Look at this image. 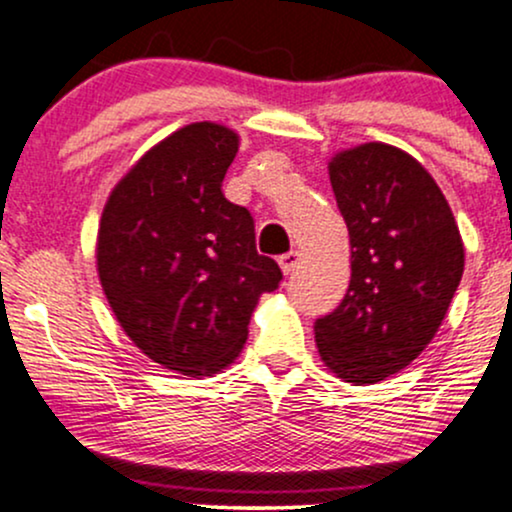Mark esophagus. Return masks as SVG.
Here are the masks:
<instances>
[{
    "label": "esophagus",
    "mask_w": 512,
    "mask_h": 512,
    "mask_svg": "<svg viewBox=\"0 0 512 512\" xmlns=\"http://www.w3.org/2000/svg\"><path fill=\"white\" fill-rule=\"evenodd\" d=\"M279 264H281V272L293 274L298 269V264H301V252H296V250L286 252V255L279 257Z\"/></svg>",
    "instance_id": "esophagus-1"
}]
</instances>
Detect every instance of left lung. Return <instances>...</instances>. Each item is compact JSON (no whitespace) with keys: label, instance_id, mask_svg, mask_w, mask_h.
Listing matches in <instances>:
<instances>
[{"label":"left lung","instance_id":"left-lung-1","mask_svg":"<svg viewBox=\"0 0 512 512\" xmlns=\"http://www.w3.org/2000/svg\"><path fill=\"white\" fill-rule=\"evenodd\" d=\"M330 182L351 243L344 301L315 320L337 378L373 385L407 368L436 337L464 272V245L431 173L397 146L339 151Z\"/></svg>","mask_w":512,"mask_h":512}]
</instances>
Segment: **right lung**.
I'll list each match as a JSON object with an SVG mask.
<instances>
[{
	"instance_id": "1",
	"label": "right lung",
	"mask_w": 512,
	"mask_h": 512,
	"mask_svg": "<svg viewBox=\"0 0 512 512\" xmlns=\"http://www.w3.org/2000/svg\"><path fill=\"white\" fill-rule=\"evenodd\" d=\"M236 154L233 129H178L117 182L98 226V279L120 327L151 361L192 378L236 361L257 301L281 281L255 248L250 211L221 192Z\"/></svg>"
}]
</instances>
